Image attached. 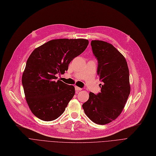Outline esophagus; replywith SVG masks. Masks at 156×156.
Wrapping results in <instances>:
<instances>
[{
    "mask_svg": "<svg viewBox=\"0 0 156 156\" xmlns=\"http://www.w3.org/2000/svg\"><path fill=\"white\" fill-rule=\"evenodd\" d=\"M82 90V88H80V87H75V90L76 91V92H78V91H80V90Z\"/></svg>",
    "mask_w": 156,
    "mask_h": 156,
    "instance_id": "obj_1",
    "label": "esophagus"
}]
</instances>
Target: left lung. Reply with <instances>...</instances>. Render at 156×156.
I'll use <instances>...</instances> for the list:
<instances>
[{
    "instance_id": "1",
    "label": "left lung",
    "mask_w": 156,
    "mask_h": 156,
    "mask_svg": "<svg viewBox=\"0 0 156 156\" xmlns=\"http://www.w3.org/2000/svg\"><path fill=\"white\" fill-rule=\"evenodd\" d=\"M91 46L98 62L97 75L103 84L97 95L90 92L82 108L95 123L105 125L116 119L125 107L130 93L129 69L124 56L112 44L92 40Z\"/></svg>"
}]
</instances>
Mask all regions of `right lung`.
<instances>
[{
  "label": "right lung",
  "mask_w": 156,
  "mask_h": 156,
  "mask_svg": "<svg viewBox=\"0 0 156 156\" xmlns=\"http://www.w3.org/2000/svg\"><path fill=\"white\" fill-rule=\"evenodd\" d=\"M88 45L86 39L52 40L35 48L27 62L22 84L30 110L38 118L51 121L64 112L75 94V87L63 83L62 75L70 62Z\"/></svg>",
  "instance_id": "add662e5"
}]
</instances>
